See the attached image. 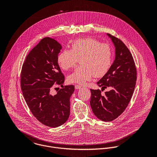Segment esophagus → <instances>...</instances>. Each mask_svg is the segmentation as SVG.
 I'll use <instances>...</instances> for the list:
<instances>
[{
	"mask_svg": "<svg viewBox=\"0 0 157 157\" xmlns=\"http://www.w3.org/2000/svg\"><path fill=\"white\" fill-rule=\"evenodd\" d=\"M82 88V86H80V85H75V88L76 90H79V89H81Z\"/></svg>",
	"mask_w": 157,
	"mask_h": 157,
	"instance_id": "34e87169",
	"label": "esophagus"
}]
</instances>
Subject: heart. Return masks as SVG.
Segmentation results:
<instances>
[{
	"instance_id": "b5f03b06",
	"label": "heart",
	"mask_w": 157,
	"mask_h": 157,
	"mask_svg": "<svg viewBox=\"0 0 157 157\" xmlns=\"http://www.w3.org/2000/svg\"><path fill=\"white\" fill-rule=\"evenodd\" d=\"M71 47V49L63 50L57 57L58 63L63 70L74 67L79 59L81 65L67 76L70 83L83 84L93 76L103 77L112 65L111 48L95 39L76 40L72 43Z\"/></svg>"
}]
</instances>
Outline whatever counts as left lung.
Wrapping results in <instances>:
<instances>
[{"label": "left lung", "mask_w": 157, "mask_h": 157, "mask_svg": "<svg viewBox=\"0 0 157 157\" xmlns=\"http://www.w3.org/2000/svg\"><path fill=\"white\" fill-rule=\"evenodd\" d=\"M115 46L114 61L108 72L97 83L101 90H111L101 94L100 90H91L90 105L94 115L100 120L111 121L128 106L134 92L136 70L131 53L124 44L109 34Z\"/></svg>", "instance_id": "8db88e82"}]
</instances>
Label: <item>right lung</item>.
I'll use <instances>...</instances> for the list:
<instances>
[{"label":"right lung","mask_w":157,"mask_h":157,"mask_svg":"<svg viewBox=\"0 0 157 157\" xmlns=\"http://www.w3.org/2000/svg\"><path fill=\"white\" fill-rule=\"evenodd\" d=\"M61 49L54 39H42L26 56L21 71V90L28 106L40 123L51 128L67 121L74 91V85L63 86L65 77L57 62ZM55 85L63 88L52 95Z\"/></svg>","instance_id":"add662e5"}]
</instances>
